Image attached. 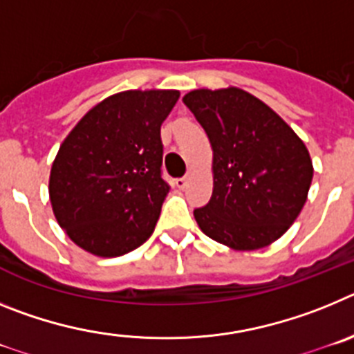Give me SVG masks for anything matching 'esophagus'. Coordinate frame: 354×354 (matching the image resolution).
<instances>
[{
  "mask_svg": "<svg viewBox=\"0 0 354 354\" xmlns=\"http://www.w3.org/2000/svg\"><path fill=\"white\" fill-rule=\"evenodd\" d=\"M175 186L179 187V189H184L187 186V177H180V179L175 180Z\"/></svg>",
  "mask_w": 354,
  "mask_h": 354,
  "instance_id": "34e87169",
  "label": "esophagus"
}]
</instances>
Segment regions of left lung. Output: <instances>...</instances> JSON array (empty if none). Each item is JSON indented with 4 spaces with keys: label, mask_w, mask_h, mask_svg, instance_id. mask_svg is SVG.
<instances>
[{
    "label": "left lung",
    "mask_w": 354,
    "mask_h": 354,
    "mask_svg": "<svg viewBox=\"0 0 354 354\" xmlns=\"http://www.w3.org/2000/svg\"><path fill=\"white\" fill-rule=\"evenodd\" d=\"M212 147V196L195 209L202 232L241 252L289 230L310 189L305 143L268 104L245 90L200 88L184 95Z\"/></svg>",
    "instance_id": "1"
}]
</instances>
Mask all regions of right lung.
I'll use <instances>...</instances> for the list:
<instances>
[{"label": "right lung", "instance_id": "right-lung-1", "mask_svg": "<svg viewBox=\"0 0 354 354\" xmlns=\"http://www.w3.org/2000/svg\"><path fill=\"white\" fill-rule=\"evenodd\" d=\"M179 95H109L64 140L49 175V198L58 225L80 248L118 257L152 236L170 192L161 175V124Z\"/></svg>", "mask_w": 354, "mask_h": 354}]
</instances>
